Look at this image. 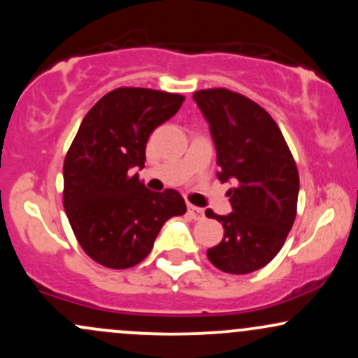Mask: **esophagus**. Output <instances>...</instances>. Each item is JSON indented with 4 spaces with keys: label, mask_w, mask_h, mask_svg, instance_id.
I'll use <instances>...</instances> for the list:
<instances>
[{
    "label": "esophagus",
    "mask_w": 358,
    "mask_h": 358,
    "mask_svg": "<svg viewBox=\"0 0 358 358\" xmlns=\"http://www.w3.org/2000/svg\"><path fill=\"white\" fill-rule=\"evenodd\" d=\"M188 215H190L192 219H195V221H200V219H203V209H200V207H195V206H188Z\"/></svg>",
    "instance_id": "esophagus-1"
}]
</instances>
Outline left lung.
Wrapping results in <instances>:
<instances>
[{
	"label": "left lung",
	"mask_w": 358,
	"mask_h": 358,
	"mask_svg": "<svg viewBox=\"0 0 358 358\" xmlns=\"http://www.w3.org/2000/svg\"><path fill=\"white\" fill-rule=\"evenodd\" d=\"M194 100L209 122L221 182L233 212L207 217L222 224L224 238L207 257L215 268L245 275L277 257L296 221L299 171L280 129L265 108L227 88L199 90Z\"/></svg>",
	"instance_id": "8db88e82"
}]
</instances>
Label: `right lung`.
Returning <instances> with one entry per match:
<instances>
[{"mask_svg":"<svg viewBox=\"0 0 358 358\" xmlns=\"http://www.w3.org/2000/svg\"><path fill=\"white\" fill-rule=\"evenodd\" d=\"M185 96L122 86L93 105L64 159V209L81 248L107 268L137 265L161 226L187 212L176 190L151 192L131 168H144L146 144Z\"/></svg>","mask_w":358,"mask_h":358,"instance_id":"1","label":"right lung"}]
</instances>
